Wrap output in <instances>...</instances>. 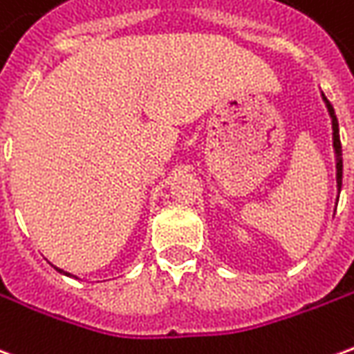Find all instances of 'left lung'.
<instances>
[{
	"label": "left lung",
	"mask_w": 354,
	"mask_h": 354,
	"mask_svg": "<svg viewBox=\"0 0 354 354\" xmlns=\"http://www.w3.org/2000/svg\"><path fill=\"white\" fill-rule=\"evenodd\" d=\"M322 96V102L326 104L328 115L332 119V147H334V159H335V185H337V195L342 192V176H343V157H342V142H339V124H337V117H335V111L332 108V104L328 102V98L324 94L320 93ZM339 199V197H337Z\"/></svg>",
	"instance_id": "obj_1"
}]
</instances>
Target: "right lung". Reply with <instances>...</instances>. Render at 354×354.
<instances>
[{"label":"right lung","mask_w":354,"mask_h":354,"mask_svg":"<svg viewBox=\"0 0 354 354\" xmlns=\"http://www.w3.org/2000/svg\"><path fill=\"white\" fill-rule=\"evenodd\" d=\"M53 267H55V269H57L58 273H62V274H66V277H73V274H70V273H66L64 269H60V267H57V266H53Z\"/></svg>","instance_id":"1"}]
</instances>
